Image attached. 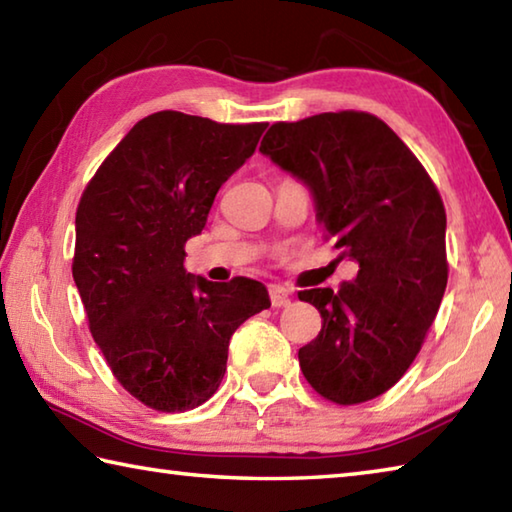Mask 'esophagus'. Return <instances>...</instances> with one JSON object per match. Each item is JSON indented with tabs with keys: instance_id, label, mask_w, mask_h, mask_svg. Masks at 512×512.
Returning a JSON list of instances; mask_svg holds the SVG:
<instances>
[{
	"instance_id": "1",
	"label": "esophagus",
	"mask_w": 512,
	"mask_h": 512,
	"mask_svg": "<svg viewBox=\"0 0 512 512\" xmlns=\"http://www.w3.org/2000/svg\"><path fill=\"white\" fill-rule=\"evenodd\" d=\"M268 293H271V304L277 306V309H280V306H286L288 300H291V293H288V288H284V286L271 284L268 286Z\"/></svg>"
}]
</instances>
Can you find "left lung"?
<instances>
[{
    "label": "left lung",
    "mask_w": 512,
    "mask_h": 512,
    "mask_svg": "<svg viewBox=\"0 0 512 512\" xmlns=\"http://www.w3.org/2000/svg\"><path fill=\"white\" fill-rule=\"evenodd\" d=\"M259 152L309 188L324 235L358 266L338 291L300 293L322 315L318 338L297 353L302 374L338 405L371 401L410 369L443 300L439 192L410 147L365 111L275 123Z\"/></svg>",
    "instance_id": "8db88e82"
}]
</instances>
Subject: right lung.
<instances>
[{
	"instance_id": "add662e5",
	"label": "right lung",
	"mask_w": 512,
	"mask_h": 512,
	"mask_svg": "<svg viewBox=\"0 0 512 512\" xmlns=\"http://www.w3.org/2000/svg\"><path fill=\"white\" fill-rule=\"evenodd\" d=\"M266 123L221 125L159 111L129 129L76 212L73 280L118 383L152 410H194L226 374L232 333L271 306L262 282L185 271L217 192Z\"/></svg>"
}]
</instances>
